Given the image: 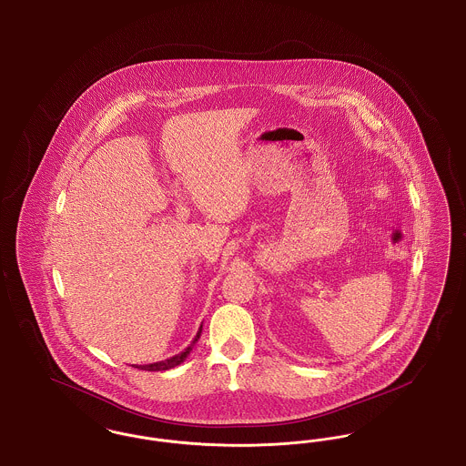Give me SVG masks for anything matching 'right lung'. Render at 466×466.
<instances>
[{
	"label": "right lung",
	"mask_w": 466,
	"mask_h": 466,
	"mask_svg": "<svg viewBox=\"0 0 466 466\" xmlns=\"http://www.w3.org/2000/svg\"><path fill=\"white\" fill-rule=\"evenodd\" d=\"M200 332H202V325L199 327V332L194 337V340L190 342V346L187 350H183L179 355L171 356L167 360H162V361H156V363H148V365H136V369L139 370H148V372H160V370H169V369H175L179 363H183L187 360V356L190 355L192 348L196 346V342L199 340Z\"/></svg>",
	"instance_id": "obj_1"
}]
</instances>
